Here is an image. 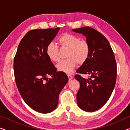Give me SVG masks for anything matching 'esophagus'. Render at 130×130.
<instances>
[{
    "label": "esophagus",
    "instance_id": "obj_1",
    "mask_svg": "<svg viewBox=\"0 0 130 130\" xmlns=\"http://www.w3.org/2000/svg\"><path fill=\"white\" fill-rule=\"evenodd\" d=\"M67 76H68V77H69V80H70L71 79H72V78H73V76H72L70 75V74H67Z\"/></svg>",
    "mask_w": 130,
    "mask_h": 130
}]
</instances>
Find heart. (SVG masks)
<instances>
[{
    "label": "heart",
    "instance_id": "b5f03b06",
    "mask_svg": "<svg viewBox=\"0 0 130 130\" xmlns=\"http://www.w3.org/2000/svg\"><path fill=\"white\" fill-rule=\"evenodd\" d=\"M58 41L63 47L69 48L67 57L69 58L62 60L56 65L57 70L66 73H72L77 63L82 64L88 60L90 47L86 41L80 40L79 37L70 34H64L60 37ZM46 53L51 61L59 60L58 46L54 42H50L47 46Z\"/></svg>",
    "mask_w": 130,
    "mask_h": 130
}]
</instances>
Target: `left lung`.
<instances>
[{
	"label": "left lung",
	"instance_id": "obj_1",
	"mask_svg": "<svg viewBox=\"0 0 130 130\" xmlns=\"http://www.w3.org/2000/svg\"><path fill=\"white\" fill-rule=\"evenodd\" d=\"M86 37L90 47L88 60L76 72L89 75L88 79L76 74L80 82L76 96L78 105L86 112L102 108L109 99L117 79V63L107 39L101 32L88 26L72 30Z\"/></svg>",
	"mask_w": 130,
	"mask_h": 130
}]
</instances>
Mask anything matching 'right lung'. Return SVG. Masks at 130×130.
<instances>
[{
	"mask_svg": "<svg viewBox=\"0 0 130 130\" xmlns=\"http://www.w3.org/2000/svg\"><path fill=\"white\" fill-rule=\"evenodd\" d=\"M60 28L31 30L21 40L14 58L17 88L32 109L47 113L56 109L60 92L68 82L65 73L57 69L47 56L46 48ZM51 76V78H47Z\"/></svg>",
	"mask_w": 130,
	"mask_h": 130,
	"instance_id": "right-lung-1",
	"label": "right lung"
}]
</instances>
